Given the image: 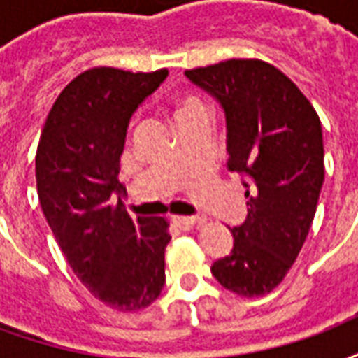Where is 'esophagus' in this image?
<instances>
[{
	"mask_svg": "<svg viewBox=\"0 0 358 358\" xmlns=\"http://www.w3.org/2000/svg\"><path fill=\"white\" fill-rule=\"evenodd\" d=\"M172 222L178 226L180 230H189V228H194L195 224H199V222H201V218L199 217H172Z\"/></svg>",
	"mask_w": 358,
	"mask_h": 358,
	"instance_id": "1",
	"label": "esophagus"
}]
</instances>
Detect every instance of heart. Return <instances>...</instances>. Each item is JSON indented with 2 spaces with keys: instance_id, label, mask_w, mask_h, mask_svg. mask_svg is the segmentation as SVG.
<instances>
[{
  "instance_id": "b5f03b06",
  "label": "heart",
  "mask_w": 358,
  "mask_h": 358,
  "mask_svg": "<svg viewBox=\"0 0 358 358\" xmlns=\"http://www.w3.org/2000/svg\"><path fill=\"white\" fill-rule=\"evenodd\" d=\"M195 109H205V105H203L201 99H197V97H186V99H182V101H180L178 109H176V117Z\"/></svg>"
}]
</instances>
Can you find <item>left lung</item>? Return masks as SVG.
Returning <instances> with one entry per match:
<instances>
[{
  "label": "left lung",
  "instance_id": "left-lung-1",
  "mask_svg": "<svg viewBox=\"0 0 358 358\" xmlns=\"http://www.w3.org/2000/svg\"><path fill=\"white\" fill-rule=\"evenodd\" d=\"M226 117L228 171L245 176L248 218L234 249L210 266L226 289L266 295L299 255L324 184L322 124L282 71L261 59H228L186 71Z\"/></svg>",
  "mask_w": 358,
  "mask_h": 358
}]
</instances>
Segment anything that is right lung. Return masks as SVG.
Masks as SVG:
<instances>
[{
    "instance_id": "obj_1",
    "label": "right lung",
    "mask_w": 358,
    "mask_h": 358,
    "mask_svg": "<svg viewBox=\"0 0 358 358\" xmlns=\"http://www.w3.org/2000/svg\"><path fill=\"white\" fill-rule=\"evenodd\" d=\"M166 74L84 71L55 99L36 151L40 205L66 263L94 297L122 313L149 307L164 285L169 222L130 217L118 172L128 122Z\"/></svg>"
}]
</instances>
